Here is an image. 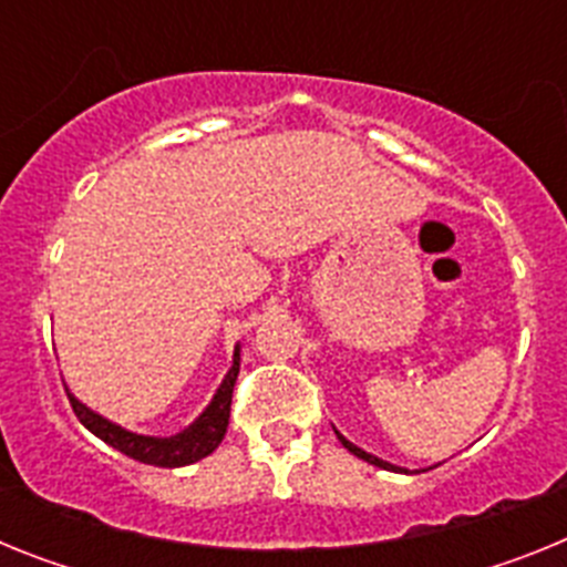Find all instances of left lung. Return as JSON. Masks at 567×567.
<instances>
[{
    "label": "left lung",
    "mask_w": 567,
    "mask_h": 567,
    "mask_svg": "<svg viewBox=\"0 0 567 567\" xmlns=\"http://www.w3.org/2000/svg\"><path fill=\"white\" fill-rule=\"evenodd\" d=\"M334 434H338V440H340V443H343V449H349V452H352L354 457H358V460H365V463H369V465H378V468H385V471H398V474H405V468H400V465H394V463H385V460L374 457V454L363 452V449H358V445H354V443H349V440H346L343 434L338 432V429H334Z\"/></svg>",
    "instance_id": "obj_1"
}]
</instances>
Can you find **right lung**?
Listing matches in <instances>:
<instances>
[{"label":"right lung","mask_w":567,"mask_h":567,"mask_svg":"<svg viewBox=\"0 0 567 567\" xmlns=\"http://www.w3.org/2000/svg\"><path fill=\"white\" fill-rule=\"evenodd\" d=\"M240 369V343L235 346L233 365L229 372L224 374L221 385L215 389L213 400L207 403L198 417L189 425H184L182 432L169 434V437H150V434H135L124 425L113 423L104 414L93 412L90 405H84L76 394L68 389L70 405L76 417L82 420V425L87 432L96 434L99 440H104L107 445H113L115 452L127 454V457L138 460L144 465H158V468H182V465L198 463L207 454H213L218 445H221L224 434H227L229 425V405H233V389L235 380H238Z\"/></svg>","instance_id":"right-lung-1"}]
</instances>
